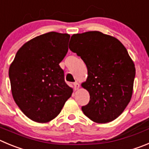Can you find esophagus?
Returning a JSON list of instances; mask_svg holds the SVG:
<instances>
[{
  "label": "esophagus",
  "mask_w": 149,
  "mask_h": 149,
  "mask_svg": "<svg viewBox=\"0 0 149 149\" xmlns=\"http://www.w3.org/2000/svg\"><path fill=\"white\" fill-rule=\"evenodd\" d=\"M73 87H74V90H79V87H80V86H79V83L75 82L74 84H73Z\"/></svg>",
  "instance_id": "obj_1"
}]
</instances>
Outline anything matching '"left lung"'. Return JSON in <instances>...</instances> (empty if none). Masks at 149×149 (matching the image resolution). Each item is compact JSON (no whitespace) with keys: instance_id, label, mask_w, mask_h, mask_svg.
I'll return each mask as SVG.
<instances>
[{"instance_id":"1","label":"left lung","mask_w":149,"mask_h":149,"mask_svg":"<svg viewBox=\"0 0 149 149\" xmlns=\"http://www.w3.org/2000/svg\"><path fill=\"white\" fill-rule=\"evenodd\" d=\"M69 48L81 56L87 68L81 87L90 101L81 107L95 123H106L124 111L133 93L135 67L124 45L112 36L94 31L71 36Z\"/></svg>"}]
</instances>
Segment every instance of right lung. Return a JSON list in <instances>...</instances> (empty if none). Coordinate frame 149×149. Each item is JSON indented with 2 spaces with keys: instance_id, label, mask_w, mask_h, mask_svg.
I'll use <instances>...</instances> for the list:
<instances>
[{
  "instance_id": "1",
  "label": "right lung",
  "mask_w": 149,
  "mask_h": 149,
  "mask_svg": "<svg viewBox=\"0 0 149 149\" xmlns=\"http://www.w3.org/2000/svg\"><path fill=\"white\" fill-rule=\"evenodd\" d=\"M70 37L54 31L37 36L18 50L9 67L14 100L29 118L37 123L55 118L73 93L59 66L68 53Z\"/></svg>"
}]
</instances>
